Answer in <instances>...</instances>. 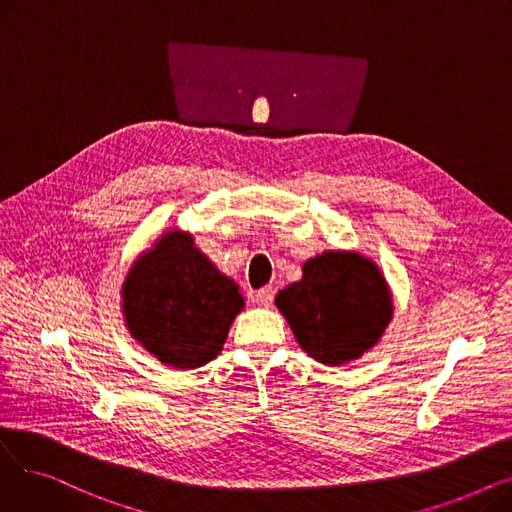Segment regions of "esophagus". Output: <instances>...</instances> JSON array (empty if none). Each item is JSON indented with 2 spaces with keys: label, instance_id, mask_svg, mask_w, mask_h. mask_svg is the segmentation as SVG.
Instances as JSON below:
<instances>
[{
  "label": "esophagus",
  "instance_id": "1",
  "mask_svg": "<svg viewBox=\"0 0 512 512\" xmlns=\"http://www.w3.org/2000/svg\"><path fill=\"white\" fill-rule=\"evenodd\" d=\"M253 303L259 307H272L274 303V292L272 288H261L253 292Z\"/></svg>",
  "mask_w": 512,
  "mask_h": 512
}]
</instances>
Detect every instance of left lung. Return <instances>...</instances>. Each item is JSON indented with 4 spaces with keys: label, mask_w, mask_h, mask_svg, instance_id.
I'll return each instance as SVG.
<instances>
[{
    "label": "left lung",
    "mask_w": 512,
    "mask_h": 512,
    "mask_svg": "<svg viewBox=\"0 0 512 512\" xmlns=\"http://www.w3.org/2000/svg\"><path fill=\"white\" fill-rule=\"evenodd\" d=\"M294 338L326 365L359 359L380 340L392 319L390 290L375 263L328 251L303 265V278L276 294Z\"/></svg>",
    "instance_id": "1"
}]
</instances>
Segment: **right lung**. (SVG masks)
Segmentation results:
<instances>
[{"instance_id": "1", "label": "right lung", "mask_w": 512, "mask_h": 512, "mask_svg": "<svg viewBox=\"0 0 512 512\" xmlns=\"http://www.w3.org/2000/svg\"><path fill=\"white\" fill-rule=\"evenodd\" d=\"M122 299L130 334L178 369L201 367L218 355L245 307L238 286L215 270L191 234L178 230L132 265Z\"/></svg>"}]
</instances>
